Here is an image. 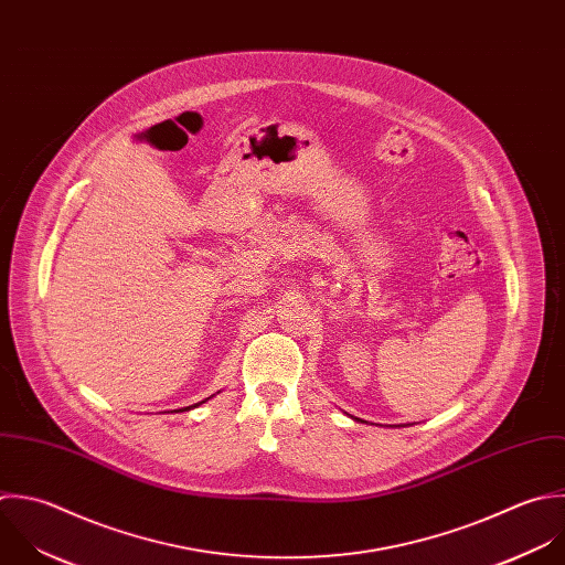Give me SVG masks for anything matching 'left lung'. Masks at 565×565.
<instances>
[{"mask_svg":"<svg viewBox=\"0 0 565 565\" xmlns=\"http://www.w3.org/2000/svg\"><path fill=\"white\" fill-rule=\"evenodd\" d=\"M354 420H359V418H354ZM359 423H363V420H359Z\"/></svg>","mask_w":565,"mask_h":565,"instance_id":"1","label":"left lung"}]
</instances>
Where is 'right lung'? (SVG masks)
Instances as JSON below:
<instances>
[{
    "instance_id": "add662e5",
    "label": "right lung",
    "mask_w": 565,
    "mask_h": 565,
    "mask_svg": "<svg viewBox=\"0 0 565 565\" xmlns=\"http://www.w3.org/2000/svg\"><path fill=\"white\" fill-rule=\"evenodd\" d=\"M202 403H204V401H202ZM202 403H195V405H191V407H198V405H202ZM191 407H184V409H191ZM184 409H182V412H184Z\"/></svg>"
}]
</instances>
